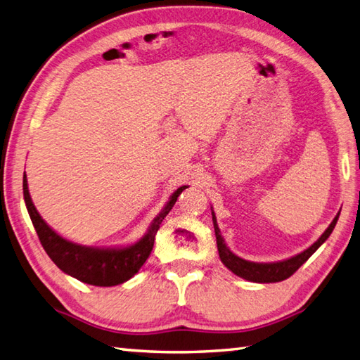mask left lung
I'll list each match as a JSON object with an SVG mask.
<instances>
[{
  "instance_id": "left-lung-1",
  "label": "left lung",
  "mask_w": 360,
  "mask_h": 360,
  "mask_svg": "<svg viewBox=\"0 0 360 360\" xmlns=\"http://www.w3.org/2000/svg\"><path fill=\"white\" fill-rule=\"evenodd\" d=\"M339 215H340V212L335 215L333 223L322 233V236H320V238L314 244H312L311 248L303 250L302 254H298L289 259H283V262H277V263H254V262H248V259L236 257L233 252H231V249L226 246L223 236H221L219 227L217 224L215 213L212 212L213 227H215L217 244H218L221 262H223V264L227 267V269H231L235 275H238V277H241L244 280L255 281V283H275V281H283V280L289 278L290 275H292L298 269V267L307 262V259L328 240V236L331 235L333 229L335 227V223H338Z\"/></svg>"
}]
</instances>
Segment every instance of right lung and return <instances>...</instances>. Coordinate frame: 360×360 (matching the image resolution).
<instances>
[{"mask_svg": "<svg viewBox=\"0 0 360 360\" xmlns=\"http://www.w3.org/2000/svg\"><path fill=\"white\" fill-rule=\"evenodd\" d=\"M184 188H187V186H182L176 190L162 212L153 219L147 233L133 246L120 249H96L68 241L57 232H53L44 223L40 213L37 212L35 205L32 204V200H30L26 172L25 178H22V193H25L26 207L46 254L65 274L94 286H116L137 274L151 254L160 223L168 215V212L172 210Z\"/></svg>", "mask_w": 360, "mask_h": 360, "instance_id": "obj_1", "label": "right lung"}]
</instances>
